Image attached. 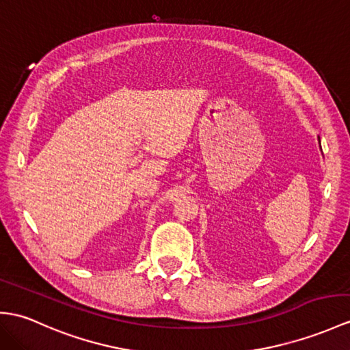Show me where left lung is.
I'll return each instance as SVG.
<instances>
[{
  "label": "left lung",
  "instance_id": "1",
  "mask_svg": "<svg viewBox=\"0 0 350 350\" xmlns=\"http://www.w3.org/2000/svg\"><path fill=\"white\" fill-rule=\"evenodd\" d=\"M319 143H321V140H319ZM321 150H322V149H321Z\"/></svg>",
  "mask_w": 350,
  "mask_h": 350
}]
</instances>
